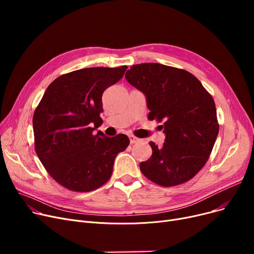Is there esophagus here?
Listing matches in <instances>:
<instances>
[{
    "instance_id": "34e87169",
    "label": "esophagus",
    "mask_w": 254,
    "mask_h": 254,
    "mask_svg": "<svg viewBox=\"0 0 254 254\" xmlns=\"http://www.w3.org/2000/svg\"><path fill=\"white\" fill-rule=\"evenodd\" d=\"M128 138H129V142H130V144H134V143H137V142H139V141H140V139H138L137 137L132 136V135H130Z\"/></svg>"
}]
</instances>
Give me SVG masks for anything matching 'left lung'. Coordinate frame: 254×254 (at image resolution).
<instances>
[{
  "instance_id": "8db88e82",
  "label": "left lung",
  "mask_w": 254,
  "mask_h": 254,
  "mask_svg": "<svg viewBox=\"0 0 254 254\" xmlns=\"http://www.w3.org/2000/svg\"><path fill=\"white\" fill-rule=\"evenodd\" d=\"M126 79L145 95L148 118L164 123L165 142L161 147L149 143L152 155L140 164L143 175L166 188L190 180L218 135L214 100L192 74L162 64H134Z\"/></svg>"
}]
</instances>
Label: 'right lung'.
<instances>
[{"mask_svg":"<svg viewBox=\"0 0 254 254\" xmlns=\"http://www.w3.org/2000/svg\"><path fill=\"white\" fill-rule=\"evenodd\" d=\"M127 69L96 66L62 75L50 83L35 110L36 153L64 188L80 192L99 189L110 179L116 155L128 146L124 134L93 132L103 123L104 90L119 81Z\"/></svg>","mask_w":254,"mask_h":254,"instance_id":"1","label":"right lung"}]
</instances>
